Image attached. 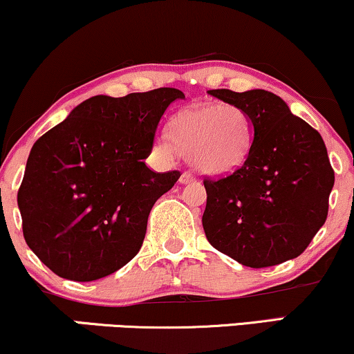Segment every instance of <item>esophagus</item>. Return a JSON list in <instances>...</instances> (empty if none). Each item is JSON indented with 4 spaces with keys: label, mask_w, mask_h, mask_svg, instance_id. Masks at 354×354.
I'll return each mask as SVG.
<instances>
[{
    "label": "esophagus",
    "mask_w": 354,
    "mask_h": 354,
    "mask_svg": "<svg viewBox=\"0 0 354 354\" xmlns=\"http://www.w3.org/2000/svg\"><path fill=\"white\" fill-rule=\"evenodd\" d=\"M178 180H180V184H190V182L195 180V177H194V174L189 172V170H185V172H182V176Z\"/></svg>",
    "instance_id": "esophagus-1"
}]
</instances>
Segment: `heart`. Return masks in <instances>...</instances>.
<instances>
[{"label":"heart","instance_id":"obj_1","mask_svg":"<svg viewBox=\"0 0 354 354\" xmlns=\"http://www.w3.org/2000/svg\"><path fill=\"white\" fill-rule=\"evenodd\" d=\"M170 138L157 139L160 151H178L207 176H225L241 167L252 144V123L234 103H195L170 120Z\"/></svg>","mask_w":354,"mask_h":354}]
</instances>
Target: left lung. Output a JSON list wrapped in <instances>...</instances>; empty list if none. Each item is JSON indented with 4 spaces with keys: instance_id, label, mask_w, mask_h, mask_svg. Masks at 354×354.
Returning <instances> with one entry per match:
<instances>
[{
    "instance_id": "8db88e82",
    "label": "left lung",
    "mask_w": 354,
    "mask_h": 354,
    "mask_svg": "<svg viewBox=\"0 0 354 354\" xmlns=\"http://www.w3.org/2000/svg\"><path fill=\"white\" fill-rule=\"evenodd\" d=\"M208 93L241 106L254 138L241 167L205 178L202 223L215 250L248 268H269L302 254L328 215L335 184L320 133L266 90Z\"/></svg>"
}]
</instances>
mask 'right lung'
<instances>
[{"instance_id": "obj_1", "label": "right lung", "mask_w": 354, "mask_h": 354, "mask_svg": "<svg viewBox=\"0 0 354 354\" xmlns=\"http://www.w3.org/2000/svg\"><path fill=\"white\" fill-rule=\"evenodd\" d=\"M177 98V88L97 95L34 142L17 207L26 243L57 276L97 281L141 250L151 208L180 177L144 162Z\"/></svg>"}]
</instances>
